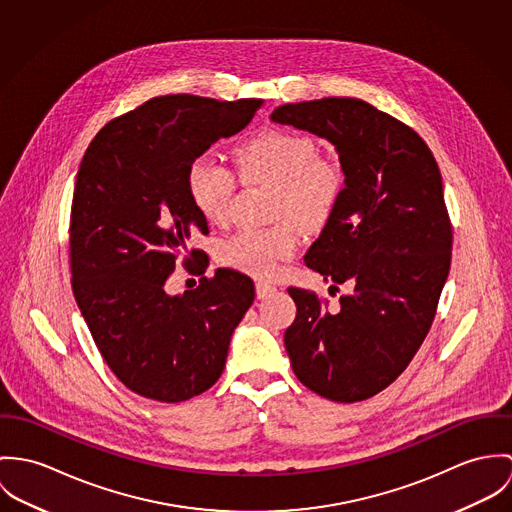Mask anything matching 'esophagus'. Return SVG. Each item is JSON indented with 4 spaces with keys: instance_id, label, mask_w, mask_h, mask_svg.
<instances>
[{
    "instance_id": "obj_1",
    "label": "esophagus",
    "mask_w": 512,
    "mask_h": 512,
    "mask_svg": "<svg viewBox=\"0 0 512 512\" xmlns=\"http://www.w3.org/2000/svg\"><path fill=\"white\" fill-rule=\"evenodd\" d=\"M275 290H277V286L267 283V281H257V283H255V294H257V298H267V296L275 294Z\"/></svg>"
}]
</instances>
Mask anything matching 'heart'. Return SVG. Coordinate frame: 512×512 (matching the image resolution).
Listing matches in <instances>:
<instances>
[{
  "label": "heart",
  "mask_w": 512,
  "mask_h": 512,
  "mask_svg": "<svg viewBox=\"0 0 512 512\" xmlns=\"http://www.w3.org/2000/svg\"><path fill=\"white\" fill-rule=\"evenodd\" d=\"M314 139L302 133L267 129L235 149V172L216 157L202 153L186 171V192L202 218L214 224L231 214L237 176L247 182L277 184L271 228H243L222 243V261L255 277L281 271L300 243L304 228L324 226L340 206L345 174L340 163L318 155ZM299 223L296 225L295 222Z\"/></svg>",
  "instance_id": "1"
}]
</instances>
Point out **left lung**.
Wrapping results in <instances>:
<instances>
[{
	"label": "left lung",
	"mask_w": 512,
	"mask_h": 512,
	"mask_svg": "<svg viewBox=\"0 0 512 512\" xmlns=\"http://www.w3.org/2000/svg\"><path fill=\"white\" fill-rule=\"evenodd\" d=\"M271 119L332 141L345 172L340 206L304 261L351 292L330 312L314 290L288 288L292 371L320 397L365 400L408 367L436 318L454 243L442 174L412 127L363 100L286 104Z\"/></svg>",
	"instance_id": "left-lung-1"
}]
</instances>
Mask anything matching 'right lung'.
<instances>
[{"label": "right lung", "instance_id": "right-lung-1", "mask_svg": "<svg viewBox=\"0 0 512 512\" xmlns=\"http://www.w3.org/2000/svg\"><path fill=\"white\" fill-rule=\"evenodd\" d=\"M261 100L151 98L108 121L88 145L70 208V283L98 351L133 393L182 402L224 373L229 340L255 298L233 269L169 296L176 263L202 275L208 233L186 192L194 157L241 131Z\"/></svg>", "mask_w": 512, "mask_h": 512}]
</instances>
